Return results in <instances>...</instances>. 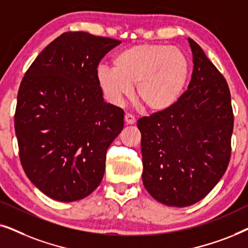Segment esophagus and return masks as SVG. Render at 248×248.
<instances>
[{
  "instance_id": "esophagus-1",
  "label": "esophagus",
  "mask_w": 248,
  "mask_h": 248,
  "mask_svg": "<svg viewBox=\"0 0 248 248\" xmlns=\"http://www.w3.org/2000/svg\"><path fill=\"white\" fill-rule=\"evenodd\" d=\"M124 120H125V123L128 124V125L134 124L135 122H137V120H135V117L133 116V115H131V114H125Z\"/></svg>"
}]
</instances>
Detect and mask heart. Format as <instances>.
Returning <instances> with one entry per match:
<instances>
[{"instance_id":"obj_1","label":"heart","mask_w":248,"mask_h":248,"mask_svg":"<svg viewBox=\"0 0 248 248\" xmlns=\"http://www.w3.org/2000/svg\"><path fill=\"white\" fill-rule=\"evenodd\" d=\"M189 72L188 61L177 47L165 44H140L118 53L113 69L100 66L97 80L106 99L121 105L133 93L151 111H164L182 96Z\"/></svg>"}]
</instances>
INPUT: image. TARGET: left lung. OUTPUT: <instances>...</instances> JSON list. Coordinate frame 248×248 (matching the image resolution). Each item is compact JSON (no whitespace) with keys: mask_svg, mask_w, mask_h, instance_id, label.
<instances>
[{"mask_svg":"<svg viewBox=\"0 0 248 248\" xmlns=\"http://www.w3.org/2000/svg\"><path fill=\"white\" fill-rule=\"evenodd\" d=\"M193 73L187 90L167 110L138 121L147 191L169 206H188L211 192L232 155L233 114L227 81L188 38Z\"/></svg>","mask_w":248,"mask_h":248,"instance_id":"left-lung-1","label":"left lung"}]
</instances>
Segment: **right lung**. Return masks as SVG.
I'll return each mask as SVG.
<instances>
[{"label": "right lung", "mask_w": 248, "mask_h": 248, "mask_svg": "<svg viewBox=\"0 0 248 248\" xmlns=\"http://www.w3.org/2000/svg\"><path fill=\"white\" fill-rule=\"evenodd\" d=\"M122 42L64 32L42 50L20 84L15 115L22 168L50 199L73 202L100 184L124 111L104 101L101 59Z\"/></svg>", "instance_id": "1"}]
</instances>
